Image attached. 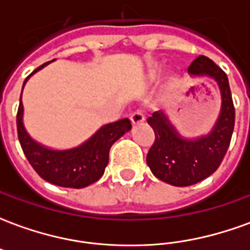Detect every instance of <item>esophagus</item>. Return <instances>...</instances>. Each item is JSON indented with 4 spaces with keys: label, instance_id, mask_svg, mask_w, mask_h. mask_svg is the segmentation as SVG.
<instances>
[{
    "label": "esophagus",
    "instance_id": "obj_1",
    "mask_svg": "<svg viewBox=\"0 0 250 250\" xmlns=\"http://www.w3.org/2000/svg\"><path fill=\"white\" fill-rule=\"evenodd\" d=\"M131 122H132V125H139L142 122H145V114L142 112V111H135V112H132L131 114Z\"/></svg>",
    "mask_w": 250,
    "mask_h": 250
}]
</instances>
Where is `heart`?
<instances>
[{"label":"heart","instance_id":"b5f03b06","mask_svg":"<svg viewBox=\"0 0 250 250\" xmlns=\"http://www.w3.org/2000/svg\"><path fill=\"white\" fill-rule=\"evenodd\" d=\"M158 72H159V69H155V71H154V73H158Z\"/></svg>","mask_w":250,"mask_h":250}]
</instances>
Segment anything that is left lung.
Wrapping results in <instances>:
<instances>
[{
  "label": "left lung",
  "instance_id": "1",
  "mask_svg": "<svg viewBox=\"0 0 250 250\" xmlns=\"http://www.w3.org/2000/svg\"><path fill=\"white\" fill-rule=\"evenodd\" d=\"M188 72L191 77H210L218 84L221 109L213 128L206 135L190 139L181 135L161 111L147 119L155 132V142L147 154V166L158 179L179 188L198 184L218 168L230 143L236 116L229 80L220 66L199 56Z\"/></svg>",
  "mask_w": 250,
  "mask_h": 250
}]
</instances>
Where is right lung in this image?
<instances>
[{
    "label": "right lung",
    "instance_id": "1",
    "mask_svg": "<svg viewBox=\"0 0 250 250\" xmlns=\"http://www.w3.org/2000/svg\"><path fill=\"white\" fill-rule=\"evenodd\" d=\"M55 62V60H52ZM48 62L39 66L36 71L25 79V84L36 72L51 64ZM22 96V92H21ZM24 105L20 98L19 112H17V132L20 145L22 147L25 157L35 168L36 173L49 184L62 188H83L100 179L108 165L109 148L115 142L131 130V122L122 119L102 125L91 138L82 145L65 150H55L36 142L25 128Z\"/></svg>",
    "mask_w": 250,
    "mask_h": 250
}]
</instances>
